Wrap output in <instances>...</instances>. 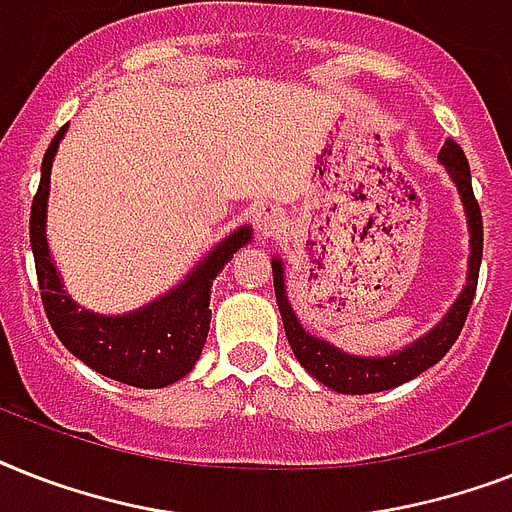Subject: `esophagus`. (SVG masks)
Instances as JSON below:
<instances>
[{"label":"esophagus","mask_w":512,"mask_h":512,"mask_svg":"<svg viewBox=\"0 0 512 512\" xmlns=\"http://www.w3.org/2000/svg\"><path fill=\"white\" fill-rule=\"evenodd\" d=\"M255 226L263 236H273L281 231L284 218H281V213H278L276 207H260V210L255 213Z\"/></svg>","instance_id":"esophagus-1"}]
</instances>
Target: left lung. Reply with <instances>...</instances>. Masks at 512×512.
<instances>
[{
    "mask_svg": "<svg viewBox=\"0 0 512 512\" xmlns=\"http://www.w3.org/2000/svg\"><path fill=\"white\" fill-rule=\"evenodd\" d=\"M439 162L447 168L452 184L458 186V194L463 199L468 231H471V257H468V278H465L460 297L455 299V305L447 310L442 321L436 323L429 334L421 336L418 342L407 344L400 352H392V355L384 357H357L336 350L334 344L323 342L318 336L307 334L302 323L297 321L292 305H289V297H286L284 263L278 257L273 260V289H276L278 310H281V318H284L286 339L292 344L294 357H297L299 365L310 376L318 378L321 384H326L334 392L373 394L384 392V389H394V386L421 376L426 368L439 363L450 352L452 344L458 342L460 331L465 326V318H468V310H471L473 294H476V284H479L484 223H481L479 202L473 197L471 168H468V160H465V152L460 149L458 141H444L442 152H439Z\"/></svg>",
    "mask_w": 512,
    "mask_h": 512,
    "instance_id": "obj_1",
    "label": "left lung"
}]
</instances>
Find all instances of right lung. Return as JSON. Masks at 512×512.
<instances>
[{
    "mask_svg": "<svg viewBox=\"0 0 512 512\" xmlns=\"http://www.w3.org/2000/svg\"><path fill=\"white\" fill-rule=\"evenodd\" d=\"M65 131L68 126H62L49 144L41 162L39 191L31 205L33 263L49 323L60 342L102 376L139 389L176 384L194 368L207 342L215 276L234 257L236 249L252 239V228H236L213 252H207L205 260H199L197 268H191L176 289L134 313L97 315L83 310L62 289V278L54 268L47 244L49 176Z\"/></svg>",
    "mask_w": 512,
    "mask_h": 512,
    "instance_id": "obj_1",
    "label": "right lung"
}]
</instances>
